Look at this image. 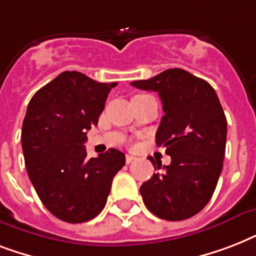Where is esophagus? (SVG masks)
<instances>
[{
	"mask_svg": "<svg viewBox=\"0 0 256 256\" xmlns=\"http://www.w3.org/2000/svg\"><path fill=\"white\" fill-rule=\"evenodd\" d=\"M136 156H126V164H132V162H134V160H136Z\"/></svg>",
	"mask_w": 256,
	"mask_h": 256,
	"instance_id": "1",
	"label": "esophagus"
}]
</instances>
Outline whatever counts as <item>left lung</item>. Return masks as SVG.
<instances>
[{
    "mask_svg": "<svg viewBox=\"0 0 256 256\" xmlns=\"http://www.w3.org/2000/svg\"><path fill=\"white\" fill-rule=\"evenodd\" d=\"M132 86L160 94L164 116L156 142L171 156L162 172L140 186L144 206L166 220L191 218L208 203L223 168L227 120L218 96L208 82L183 69L164 70ZM160 166L156 162V168Z\"/></svg>",
    "mask_w": 256,
    "mask_h": 256,
    "instance_id": "obj_1",
    "label": "left lung"
}]
</instances>
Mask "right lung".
<instances>
[{"mask_svg": "<svg viewBox=\"0 0 256 256\" xmlns=\"http://www.w3.org/2000/svg\"><path fill=\"white\" fill-rule=\"evenodd\" d=\"M116 86L64 72L28 104L21 132L28 175L44 206L64 222H88L100 214L124 166L120 150L88 158L84 144Z\"/></svg>", "mask_w": 256, "mask_h": 256, "instance_id": "right-lung-1", "label": "right lung"}]
</instances>
